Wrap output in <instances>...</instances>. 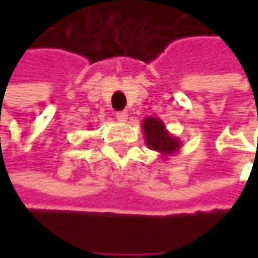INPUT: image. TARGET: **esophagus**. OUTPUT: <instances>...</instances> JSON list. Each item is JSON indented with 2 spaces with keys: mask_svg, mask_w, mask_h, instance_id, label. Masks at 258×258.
<instances>
[{
  "mask_svg": "<svg viewBox=\"0 0 258 258\" xmlns=\"http://www.w3.org/2000/svg\"><path fill=\"white\" fill-rule=\"evenodd\" d=\"M116 119H118L119 122H125V121L128 119V113H127V112H118V113H116Z\"/></svg>",
  "mask_w": 258,
  "mask_h": 258,
  "instance_id": "esophagus-1",
  "label": "esophagus"
}]
</instances>
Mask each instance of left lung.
Listing matches in <instances>:
<instances>
[{"mask_svg":"<svg viewBox=\"0 0 258 258\" xmlns=\"http://www.w3.org/2000/svg\"><path fill=\"white\" fill-rule=\"evenodd\" d=\"M142 130L145 134L146 146L161 154L163 158L178 154L182 146L179 139L172 136L166 128V124L158 118H145L142 122Z\"/></svg>","mask_w":258,"mask_h":258,"instance_id":"obj_1","label":"left lung"}]
</instances>
